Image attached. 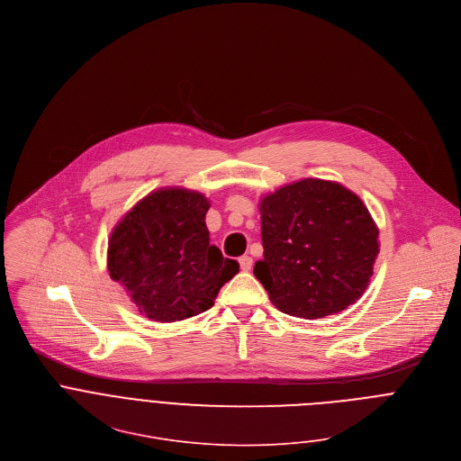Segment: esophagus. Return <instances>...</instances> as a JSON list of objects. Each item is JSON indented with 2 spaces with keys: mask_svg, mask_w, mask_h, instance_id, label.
<instances>
[{
  "mask_svg": "<svg viewBox=\"0 0 461 461\" xmlns=\"http://www.w3.org/2000/svg\"><path fill=\"white\" fill-rule=\"evenodd\" d=\"M239 264H240V269H242V271H249L251 266H253V258L248 257V255H244V257L239 258Z\"/></svg>",
  "mask_w": 461,
  "mask_h": 461,
  "instance_id": "34e87169",
  "label": "esophagus"
}]
</instances>
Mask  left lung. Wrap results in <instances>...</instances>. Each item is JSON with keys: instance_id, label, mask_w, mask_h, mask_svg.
<instances>
[{"instance_id": "1", "label": "left lung", "mask_w": 461, "mask_h": 461, "mask_svg": "<svg viewBox=\"0 0 461 461\" xmlns=\"http://www.w3.org/2000/svg\"><path fill=\"white\" fill-rule=\"evenodd\" d=\"M264 258L253 273L285 315L324 319L367 289L380 253L364 201L337 181L305 177L258 199Z\"/></svg>"}]
</instances>
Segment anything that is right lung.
Instances as JSON below:
<instances>
[{
  "label": "right lung",
  "mask_w": 461,
  "mask_h": 461,
  "mask_svg": "<svg viewBox=\"0 0 461 461\" xmlns=\"http://www.w3.org/2000/svg\"><path fill=\"white\" fill-rule=\"evenodd\" d=\"M208 210L204 194L165 186L139 199L112 228L110 278L146 319L170 324L204 313L239 273V264L210 244Z\"/></svg>",
  "instance_id": "add662e5"
}]
</instances>
